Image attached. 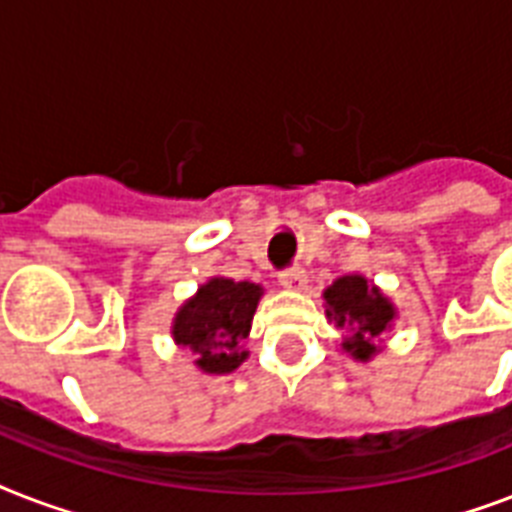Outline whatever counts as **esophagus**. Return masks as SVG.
Masks as SVG:
<instances>
[{"label":"esophagus","mask_w":512,"mask_h":512,"mask_svg":"<svg viewBox=\"0 0 512 512\" xmlns=\"http://www.w3.org/2000/svg\"><path fill=\"white\" fill-rule=\"evenodd\" d=\"M305 271L303 268H287V271L279 273V284L284 289H295V292H300V289L305 287Z\"/></svg>","instance_id":"obj_1"}]
</instances>
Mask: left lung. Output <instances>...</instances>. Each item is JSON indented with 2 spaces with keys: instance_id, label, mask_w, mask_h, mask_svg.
<instances>
[{
  "instance_id": "obj_1",
  "label": "left lung",
  "mask_w": 512,
  "mask_h": 512,
  "mask_svg": "<svg viewBox=\"0 0 512 512\" xmlns=\"http://www.w3.org/2000/svg\"><path fill=\"white\" fill-rule=\"evenodd\" d=\"M327 319L345 332L342 350L356 361H369L377 353L374 342L388 332L396 319V308L380 289L364 276H340L332 287L324 289Z\"/></svg>"
}]
</instances>
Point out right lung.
<instances>
[{"label":"right lung","instance_id":"add662e5","mask_svg":"<svg viewBox=\"0 0 512 512\" xmlns=\"http://www.w3.org/2000/svg\"><path fill=\"white\" fill-rule=\"evenodd\" d=\"M263 287L252 281L215 276L183 303L172 321L177 345L196 353V366L207 374L233 372L249 356L241 350L247 340Z\"/></svg>","mask_w":512,"mask_h":512}]
</instances>
